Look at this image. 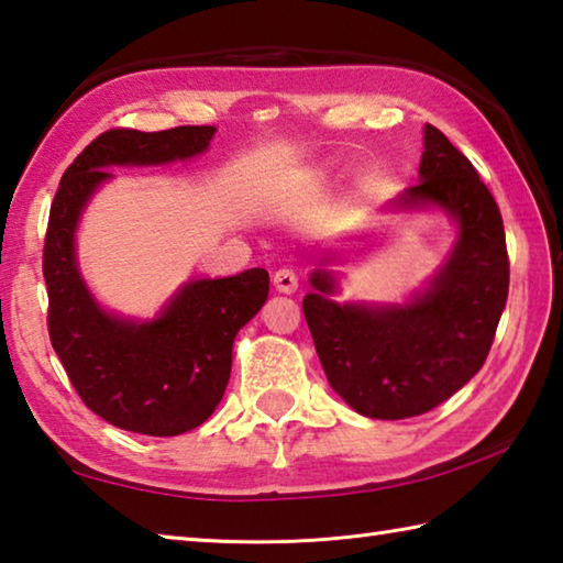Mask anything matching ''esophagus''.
<instances>
[{
	"mask_svg": "<svg viewBox=\"0 0 563 563\" xmlns=\"http://www.w3.org/2000/svg\"><path fill=\"white\" fill-rule=\"evenodd\" d=\"M273 283L280 292H295L298 290L300 280H298V273H295L292 268H278L273 275Z\"/></svg>",
	"mask_w": 563,
	"mask_h": 563,
	"instance_id": "34e87169",
	"label": "esophagus"
}]
</instances>
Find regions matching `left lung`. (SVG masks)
I'll return each instance as SVG.
<instances>
[{
  "label": "left lung",
  "mask_w": 563,
  "mask_h": 563,
  "mask_svg": "<svg viewBox=\"0 0 563 563\" xmlns=\"http://www.w3.org/2000/svg\"><path fill=\"white\" fill-rule=\"evenodd\" d=\"M421 181L396 207L435 203L457 221L460 239L433 288L404 308L336 305L330 273H312L305 295L327 382L356 413L384 421L428 413L485 364L509 290L503 213L470 159L426 125Z\"/></svg>",
  "instance_id": "1"
}]
</instances>
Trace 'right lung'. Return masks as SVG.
<instances>
[{"label":"right lung","instance_id":"add662e5","mask_svg":"<svg viewBox=\"0 0 563 563\" xmlns=\"http://www.w3.org/2000/svg\"><path fill=\"white\" fill-rule=\"evenodd\" d=\"M217 128L100 132L60 177L44 239L48 336L90 411L122 431L179 435L201 426L227 391L231 346L268 298V271L184 285L157 320L137 324L103 312L80 280L74 231L110 165H159L209 147Z\"/></svg>","mask_w":563,"mask_h":563}]
</instances>
